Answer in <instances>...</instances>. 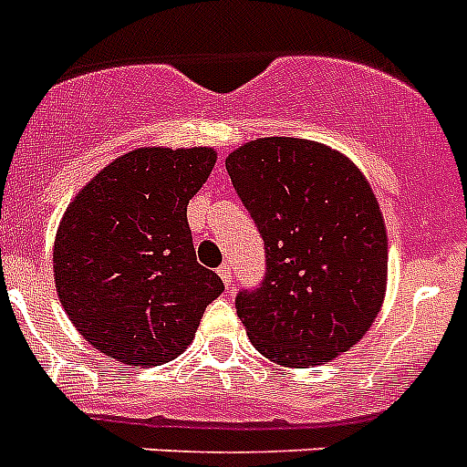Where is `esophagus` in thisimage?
<instances>
[{
  "label": "esophagus",
  "instance_id": "obj_1",
  "mask_svg": "<svg viewBox=\"0 0 467 467\" xmlns=\"http://www.w3.org/2000/svg\"><path fill=\"white\" fill-rule=\"evenodd\" d=\"M217 273H220L222 282H224L226 289H231V285H234V268L229 266V264H222L220 268H217Z\"/></svg>",
  "mask_w": 467,
  "mask_h": 467
}]
</instances>
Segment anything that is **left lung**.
<instances>
[{
  "label": "left lung",
  "instance_id": "8db88e82",
  "mask_svg": "<svg viewBox=\"0 0 467 467\" xmlns=\"http://www.w3.org/2000/svg\"><path fill=\"white\" fill-rule=\"evenodd\" d=\"M254 220L266 273L236 296L247 337L271 361L319 366L348 352L378 317L387 231L361 171L336 150L273 136L226 157Z\"/></svg>",
  "mask_w": 467,
  "mask_h": 467
}]
</instances>
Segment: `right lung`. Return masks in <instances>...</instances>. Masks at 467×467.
<instances>
[{
  "instance_id": "1",
  "label": "right lung",
  "mask_w": 467,
  "mask_h": 467,
  "mask_svg": "<svg viewBox=\"0 0 467 467\" xmlns=\"http://www.w3.org/2000/svg\"><path fill=\"white\" fill-rule=\"evenodd\" d=\"M215 166L211 148H139L110 161L59 222L55 286L80 336L130 366L185 352L224 292L196 262L187 203Z\"/></svg>"
}]
</instances>
